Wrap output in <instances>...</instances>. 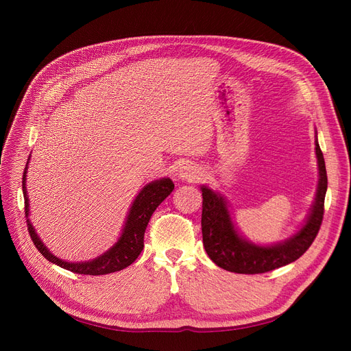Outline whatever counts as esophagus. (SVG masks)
I'll return each mask as SVG.
<instances>
[{
    "mask_svg": "<svg viewBox=\"0 0 351 351\" xmlns=\"http://www.w3.org/2000/svg\"><path fill=\"white\" fill-rule=\"evenodd\" d=\"M202 175L200 169L193 163H186L183 165L179 169V178L180 179H186V180H196Z\"/></svg>",
    "mask_w": 351,
    "mask_h": 351,
    "instance_id": "esophagus-1",
    "label": "esophagus"
}]
</instances>
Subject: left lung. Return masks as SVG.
<instances>
[{
	"instance_id": "left-lung-1",
	"label": "left lung",
	"mask_w": 351,
	"mask_h": 351,
	"mask_svg": "<svg viewBox=\"0 0 351 351\" xmlns=\"http://www.w3.org/2000/svg\"><path fill=\"white\" fill-rule=\"evenodd\" d=\"M316 156L319 163V185L315 204L302 229L271 246L254 245L236 230L228 205L219 193L202 186V236L204 246L210 259L225 270L242 274H257L286 266L310 247L315 241L324 215V196L327 191V173L323 152L316 141Z\"/></svg>"
}]
</instances>
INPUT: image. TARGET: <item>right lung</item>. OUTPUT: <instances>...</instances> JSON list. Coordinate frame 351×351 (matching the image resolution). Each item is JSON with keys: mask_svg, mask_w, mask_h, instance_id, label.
Segmentation results:
<instances>
[{"mask_svg": "<svg viewBox=\"0 0 351 351\" xmlns=\"http://www.w3.org/2000/svg\"><path fill=\"white\" fill-rule=\"evenodd\" d=\"M28 160H29V158H28ZM27 169H28V162L25 165L24 175H23V193H24V199H25L27 228H28L32 242H34L35 247L40 250V253L45 257L47 261H49L51 263H55L62 269L71 270V271L78 273V274H89V276L108 274V273L119 271V270L128 267L129 265H132L143 249V236H145V230H146L147 222H149L152 213L175 189L173 182L169 178H162L159 180H154L151 183H147V185L143 186L142 191L138 193L131 209H129L126 222L122 229V234L118 239V242L108 252L98 256L94 261L72 263V262H65V261L60 259V257L53 256L47 249V246L41 242V239L38 237V234L35 233V229L31 225V220L28 219L29 205H28V196H27V188H25Z\"/></svg>", "mask_w": 351, "mask_h": 351, "instance_id": "add662e5", "label": "right lung"}]
</instances>
